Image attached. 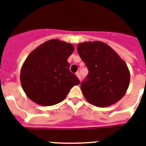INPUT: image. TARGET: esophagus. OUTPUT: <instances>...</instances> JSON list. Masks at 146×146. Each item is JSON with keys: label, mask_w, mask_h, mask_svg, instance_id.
<instances>
[{"label": "esophagus", "mask_w": 146, "mask_h": 146, "mask_svg": "<svg viewBox=\"0 0 146 146\" xmlns=\"http://www.w3.org/2000/svg\"><path fill=\"white\" fill-rule=\"evenodd\" d=\"M76 76H77L78 78H79V79H81V76H80V72H76Z\"/></svg>", "instance_id": "1"}]
</instances>
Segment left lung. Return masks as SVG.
Wrapping results in <instances>:
<instances>
[{"label": "left lung", "mask_w": 146, "mask_h": 146, "mask_svg": "<svg viewBox=\"0 0 146 146\" xmlns=\"http://www.w3.org/2000/svg\"><path fill=\"white\" fill-rule=\"evenodd\" d=\"M77 51L89 70L87 77L81 82L87 101L100 108L120 101L130 80L127 64L115 50L99 41L80 43Z\"/></svg>", "instance_id": "left-lung-1"}]
</instances>
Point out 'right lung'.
<instances>
[{
    "mask_svg": "<svg viewBox=\"0 0 146 146\" xmlns=\"http://www.w3.org/2000/svg\"><path fill=\"white\" fill-rule=\"evenodd\" d=\"M74 47L59 39L44 42L29 54L20 72V82L29 99L50 106L65 99L80 80L70 71L68 57Z\"/></svg>",
    "mask_w": 146,
    "mask_h": 146,
    "instance_id": "add662e5",
    "label": "right lung"
}]
</instances>
